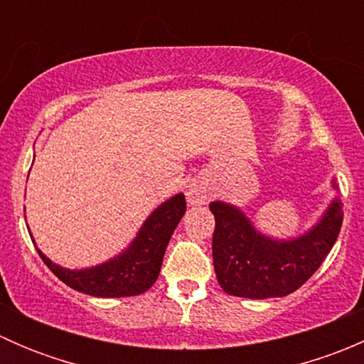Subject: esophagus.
Wrapping results in <instances>:
<instances>
[{
	"instance_id": "34e87169",
	"label": "esophagus",
	"mask_w": 364,
	"mask_h": 364,
	"mask_svg": "<svg viewBox=\"0 0 364 364\" xmlns=\"http://www.w3.org/2000/svg\"><path fill=\"white\" fill-rule=\"evenodd\" d=\"M209 197H211V188L200 178L192 179L186 186V199L192 205H203L208 203Z\"/></svg>"
}]
</instances>
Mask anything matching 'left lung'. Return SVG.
Masks as SVG:
<instances>
[{
    "instance_id": "8db88e82",
    "label": "left lung",
    "mask_w": 364,
    "mask_h": 364,
    "mask_svg": "<svg viewBox=\"0 0 364 364\" xmlns=\"http://www.w3.org/2000/svg\"><path fill=\"white\" fill-rule=\"evenodd\" d=\"M331 186L338 193L336 179ZM213 264L218 284L227 294L248 299H269L297 291L324 262L338 237L343 204L335 196L317 222L292 237L260 232L236 204L215 200Z\"/></svg>"
}]
</instances>
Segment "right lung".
I'll use <instances>...</instances> for the list:
<instances>
[{
    "label": "right lung",
    "mask_w": 364,
    "mask_h": 364,
    "mask_svg": "<svg viewBox=\"0 0 364 364\" xmlns=\"http://www.w3.org/2000/svg\"><path fill=\"white\" fill-rule=\"evenodd\" d=\"M185 211L186 200L183 192L172 196L153 209L124 250L97 266L70 269L53 262L40 248L36 252L46 266L73 291L95 297L139 296L159 278L167 245ZM29 236L35 243L31 230Z\"/></svg>",
    "instance_id": "right-lung-1"
}]
</instances>
